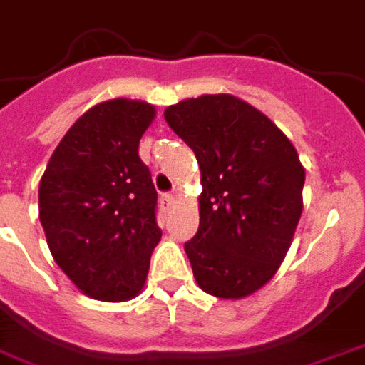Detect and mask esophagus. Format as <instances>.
<instances>
[{"instance_id":"obj_1","label":"esophagus","mask_w":365,"mask_h":365,"mask_svg":"<svg viewBox=\"0 0 365 365\" xmlns=\"http://www.w3.org/2000/svg\"><path fill=\"white\" fill-rule=\"evenodd\" d=\"M173 202H175V200H173L172 193H163L162 197H160V203H162L163 210H170V207L173 205Z\"/></svg>"}]
</instances>
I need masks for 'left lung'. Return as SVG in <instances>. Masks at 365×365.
<instances>
[{
	"mask_svg": "<svg viewBox=\"0 0 365 365\" xmlns=\"http://www.w3.org/2000/svg\"><path fill=\"white\" fill-rule=\"evenodd\" d=\"M202 172L200 230L185 244L205 294L242 299L282 266L304 212L306 170L266 113L232 93H205L163 111Z\"/></svg>",
	"mask_w": 365,
	"mask_h": 365,
	"instance_id": "8db88e82",
	"label": "left lung"
}]
</instances>
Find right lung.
Here are the masks:
<instances>
[{"instance_id":"right-lung-1","label":"right lung","mask_w":365,"mask_h":365,"mask_svg":"<svg viewBox=\"0 0 365 365\" xmlns=\"http://www.w3.org/2000/svg\"><path fill=\"white\" fill-rule=\"evenodd\" d=\"M155 108L115 98L89 108L61 138L39 182L49 252L83 296L125 302L140 294L153 247L158 193L140 160Z\"/></svg>"}]
</instances>
